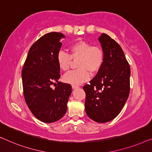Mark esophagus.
Listing matches in <instances>:
<instances>
[{
  "instance_id": "obj_1",
  "label": "esophagus",
  "mask_w": 152,
  "mask_h": 152,
  "mask_svg": "<svg viewBox=\"0 0 152 152\" xmlns=\"http://www.w3.org/2000/svg\"><path fill=\"white\" fill-rule=\"evenodd\" d=\"M72 88H73V89L77 88H79V86H77V85H73V84H72Z\"/></svg>"
}]
</instances>
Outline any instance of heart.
<instances>
[{
    "label": "heart",
    "mask_w": 152,
    "mask_h": 152,
    "mask_svg": "<svg viewBox=\"0 0 152 152\" xmlns=\"http://www.w3.org/2000/svg\"><path fill=\"white\" fill-rule=\"evenodd\" d=\"M70 54L60 50L57 60L60 69H69L72 59H78L79 69L71 70L64 76L66 82L73 85L82 84L90 78V72L95 73L102 68L104 60V52L99 45H92L85 41H78L70 47Z\"/></svg>",
    "instance_id": "obj_1"
}]
</instances>
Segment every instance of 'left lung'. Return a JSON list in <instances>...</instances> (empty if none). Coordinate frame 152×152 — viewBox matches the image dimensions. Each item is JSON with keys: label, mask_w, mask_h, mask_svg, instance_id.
<instances>
[{"label": "left lung", "mask_w": 152, "mask_h": 152, "mask_svg": "<svg viewBox=\"0 0 152 152\" xmlns=\"http://www.w3.org/2000/svg\"><path fill=\"white\" fill-rule=\"evenodd\" d=\"M104 60L90 84L83 86L86 93L85 111L91 120L104 123L122 111L130 91V67L120 45L109 35L99 37Z\"/></svg>", "instance_id": "1"}]
</instances>
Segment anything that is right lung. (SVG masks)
<instances>
[{
    "instance_id": "1",
    "label": "right lung",
    "mask_w": 152,
    "mask_h": 152,
    "mask_svg": "<svg viewBox=\"0 0 152 152\" xmlns=\"http://www.w3.org/2000/svg\"><path fill=\"white\" fill-rule=\"evenodd\" d=\"M61 38L65 36L55 32L39 38L30 48L22 69L26 102L33 115L45 123L57 121L65 115L72 92L70 84L58 82L60 68L57 56Z\"/></svg>"
}]
</instances>
